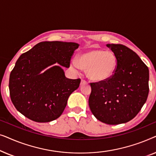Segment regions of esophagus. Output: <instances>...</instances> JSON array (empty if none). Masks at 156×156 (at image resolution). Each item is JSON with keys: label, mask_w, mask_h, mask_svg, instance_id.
Segmentation results:
<instances>
[{"label": "esophagus", "mask_w": 156, "mask_h": 156, "mask_svg": "<svg viewBox=\"0 0 156 156\" xmlns=\"http://www.w3.org/2000/svg\"><path fill=\"white\" fill-rule=\"evenodd\" d=\"M87 84V82L85 81L84 80H81V84Z\"/></svg>", "instance_id": "1"}]
</instances>
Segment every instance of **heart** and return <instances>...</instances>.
I'll return each mask as SVG.
<instances>
[{"label": "heart", "mask_w": 156, "mask_h": 156, "mask_svg": "<svg viewBox=\"0 0 156 156\" xmlns=\"http://www.w3.org/2000/svg\"><path fill=\"white\" fill-rule=\"evenodd\" d=\"M118 60L112 51L102 49H93L81 53L76 61H73L72 67L87 70V76L91 81L101 82L106 81L114 75Z\"/></svg>", "instance_id": "heart-1"}]
</instances>
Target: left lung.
Returning a JSON list of instances; mask_svg holds the SVG:
<instances>
[{
	"label": "left lung",
	"instance_id": "1",
	"mask_svg": "<svg viewBox=\"0 0 156 156\" xmlns=\"http://www.w3.org/2000/svg\"><path fill=\"white\" fill-rule=\"evenodd\" d=\"M118 60L109 80L90 83L91 112L98 120L109 125L133 119L146 103L149 92V70L138 55L120 44H107Z\"/></svg>",
	"mask_w": 156,
	"mask_h": 156
}]
</instances>
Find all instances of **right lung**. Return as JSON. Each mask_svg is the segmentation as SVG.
I'll list each match as a JSON object with an SVG mask.
<instances>
[{
  "label": "right lung",
  "mask_w": 156,
  "mask_h": 156,
  "mask_svg": "<svg viewBox=\"0 0 156 156\" xmlns=\"http://www.w3.org/2000/svg\"><path fill=\"white\" fill-rule=\"evenodd\" d=\"M78 47L75 42H41L20 55L9 79L10 99L19 112L39 123L50 122L61 116L81 80L66 77L60 65L69 67Z\"/></svg>",
  "instance_id": "1"
}]
</instances>
